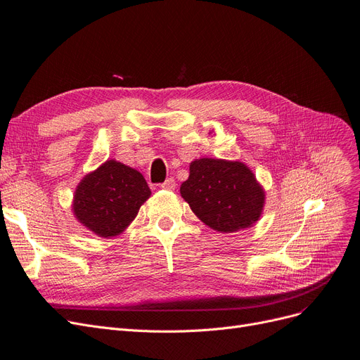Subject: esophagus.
Instances as JSON below:
<instances>
[{
	"instance_id": "34e87169",
	"label": "esophagus",
	"mask_w": 360,
	"mask_h": 360,
	"mask_svg": "<svg viewBox=\"0 0 360 360\" xmlns=\"http://www.w3.org/2000/svg\"><path fill=\"white\" fill-rule=\"evenodd\" d=\"M160 188L164 191H174L176 189V180L174 179H167L162 184H160Z\"/></svg>"
}]
</instances>
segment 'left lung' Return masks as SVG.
Wrapping results in <instances>:
<instances>
[{
	"label": "left lung",
	"instance_id": "8db88e82",
	"mask_svg": "<svg viewBox=\"0 0 360 360\" xmlns=\"http://www.w3.org/2000/svg\"><path fill=\"white\" fill-rule=\"evenodd\" d=\"M180 195L198 219L223 233L252 228L265 205V189L240 160H192Z\"/></svg>",
	"mask_w": 360,
	"mask_h": 360
}]
</instances>
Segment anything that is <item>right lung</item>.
<instances>
[{
	"label": "right lung",
	"instance_id": "right-lung-1",
	"mask_svg": "<svg viewBox=\"0 0 360 360\" xmlns=\"http://www.w3.org/2000/svg\"><path fill=\"white\" fill-rule=\"evenodd\" d=\"M150 195L140 171L110 159L80 180L72 198V213L98 237H117Z\"/></svg>",
	"mask_w": 360,
	"mask_h": 360
}]
</instances>
